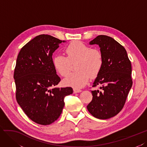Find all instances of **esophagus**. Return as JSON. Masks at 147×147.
Listing matches in <instances>:
<instances>
[{"label": "esophagus", "mask_w": 147, "mask_h": 147, "mask_svg": "<svg viewBox=\"0 0 147 147\" xmlns=\"http://www.w3.org/2000/svg\"><path fill=\"white\" fill-rule=\"evenodd\" d=\"M73 91H74V93L76 94V93H79V92H81L82 90L80 89H74Z\"/></svg>", "instance_id": "obj_1"}]
</instances>
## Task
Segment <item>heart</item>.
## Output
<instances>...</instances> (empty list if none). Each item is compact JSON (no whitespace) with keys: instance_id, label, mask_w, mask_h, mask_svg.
<instances>
[{"instance_id":"obj_1","label":"heart","mask_w":147,"mask_h":147,"mask_svg":"<svg viewBox=\"0 0 147 147\" xmlns=\"http://www.w3.org/2000/svg\"><path fill=\"white\" fill-rule=\"evenodd\" d=\"M66 57L61 55L53 58V66L63 77L69 74L71 65L77 63L75 69L64 80L66 86L80 89L89 81L90 77L95 78L101 71L103 65L102 53L97 49H92L81 41H73L65 49Z\"/></svg>"}]
</instances>
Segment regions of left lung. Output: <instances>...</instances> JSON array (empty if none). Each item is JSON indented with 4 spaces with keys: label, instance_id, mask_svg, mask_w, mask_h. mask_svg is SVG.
Returning <instances> with one entry per match:
<instances>
[{
    "label": "left lung",
    "instance_id": "1",
    "mask_svg": "<svg viewBox=\"0 0 147 147\" xmlns=\"http://www.w3.org/2000/svg\"><path fill=\"white\" fill-rule=\"evenodd\" d=\"M89 44L98 45L103 65L92 86H100L101 90H92L93 98L87 108L95 118L107 119L124 105L132 86L131 63L124 47L111 37L100 35Z\"/></svg>",
    "mask_w": 147,
    "mask_h": 147
}]
</instances>
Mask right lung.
I'll return each instance as SVG.
<instances>
[{
	"label": "right lung",
	"mask_w": 147,
	"mask_h": 147,
	"mask_svg": "<svg viewBox=\"0 0 147 147\" xmlns=\"http://www.w3.org/2000/svg\"><path fill=\"white\" fill-rule=\"evenodd\" d=\"M41 34L24 45L16 59L13 78L16 101L36 123L49 125L55 121L65 106L64 98L73 94L70 87H55L61 79L53 66V53L65 42Z\"/></svg>",
	"instance_id": "obj_1"
}]
</instances>
